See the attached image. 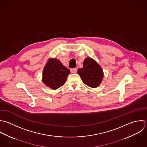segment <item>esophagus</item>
Here are the masks:
<instances>
[{"label":"esophagus","instance_id":"esophagus-1","mask_svg":"<svg viewBox=\"0 0 147 147\" xmlns=\"http://www.w3.org/2000/svg\"><path fill=\"white\" fill-rule=\"evenodd\" d=\"M77 71V69H76V68H74V69H71V72L73 73H76Z\"/></svg>","mask_w":147,"mask_h":147}]
</instances>
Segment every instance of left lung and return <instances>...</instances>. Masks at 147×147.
I'll return each mask as SVG.
<instances>
[{
    "mask_svg": "<svg viewBox=\"0 0 147 147\" xmlns=\"http://www.w3.org/2000/svg\"><path fill=\"white\" fill-rule=\"evenodd\" d=\"M77 71L83 82L91 88L98 87L104 77L101 66L90 57L85 58L83 63V67L78 69Z\"/></svg>",
    "mask_w": 147,
    "mask_h": 147,
    "instance_id": "left-lung-1",
    "label": "left lung"
}]
</instances>
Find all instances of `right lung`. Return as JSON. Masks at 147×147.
<instances>
[{"label": "right lung", "mask_w": 147, "mask_h": 147, "mask_svg": "<svg viewBox=\"0 0 147 147\" xmlns=\"http://www.w3.org/2000/svg\"><path fill=\"white\" fill-rule=\"evenodd\" d=\"M70 73V70L59 60L50 58L44 67L42 81L50 88L55 90L64 85Z\"/></svg>", "instance_id": "add662e5"}]
</instances>
